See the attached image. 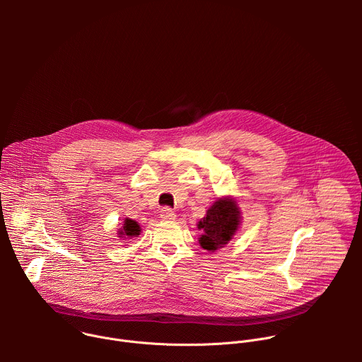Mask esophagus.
<instances>
[{
  "label": "esophagus",
  "mask_w": 362,
  "mask_h": 362,
  "mask_svg": "<svg viewBox=\"0 0 362 362\" xmlns=\"http://www.w3.org/2000/svg\"><path fill=\"white\" fill-rule=\"evenodd\" d=\"M160 218H162L163 221H169V222H172V221H175V219H176V214H175L172 209L165 208V209H162V212H160Z\"/></svg>",
  "instance_id": "1"
}]
</instances>
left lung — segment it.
Returning a JSON list of instances; mask_svg holds the SVG:
<instances>
[{
  "mask_svg": "<svg viewBox=\"0 0 362 362\" xmlns=\"http://www.w3.org/2000/svg\"><path fill=\"white\" fill-rule=\"evenodd\" d=\"M242 212L235 197L222 196L206 211V216L197 222L199 245L208 252L225 247L240 228Z\"/></svg>",
  "mask_w": 362,
  "mask_h": 362,
  "instance_id": "1",
  "label": "left lung"
}]
</instances>
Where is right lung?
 <instances>
[{
	"label": "right lung",
	"instance_id": "right-lung-1",
	"mask_svg": "<svg viewBox=\"0 0 362 362\" xmlns=\"http://www.w3.org/2000/svg\"><path fill=\"white\" fill-rule=\"evenodd\" d=\"M140 232H141L140 225L136 221L126 218L123 222V226L117 230V235L120 239H127V238L130 239V238H137Z\"/></svg>",
	"mask_w": 362,
	"mask_h": 362
}]
</instances>
